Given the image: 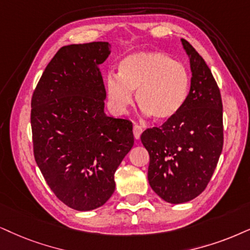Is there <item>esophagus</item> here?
<instances>
[{"instance_id": "1", "label": "esophagus", "mask_w": 250, "mask_h": 250, "mask_svg": "<svg viewBox=\"0 0 250 250\" xmlns=\"http://www.w3.org/2000/svg\"><path fill=\"white\" fill-rule=\"evenodd\" d=\"M142 132H143V128H142L141 125H134V137L136 138V140H140Z\"/></svg>"}]
</instances>
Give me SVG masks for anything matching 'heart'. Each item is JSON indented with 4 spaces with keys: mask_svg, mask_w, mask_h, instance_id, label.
<instances>
[{
    "mask_svg": "<svg viewBox=\"0 0 250 250\" xmlns=\"http://www.w3.org/2000/svg\"><path fill=\"white\" fill-rule=\"evenodd\" d=\"M190 72L182 63L160 52H141L120 62L119 76L106 77V93L110 106L125 113L136 100L144 114L165 122L178 114L190 91Z\"/></svg>",
    "mask_w": 250,
    "mask_h": 250,
    "instance_id": "b5f03b06",
    "label": "heart"
}]
</instances>
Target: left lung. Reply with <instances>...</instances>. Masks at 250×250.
Here are the masks:
<instances>
[{
    "instance_id": "obj_1",
    "label": "left lung",
    "mask_w": 250,
    "mask_h": 250,
    "mask_svg": "<svg viewBox=\"0 0 250 250\" xmlns=\"http://www.w3.org/2000/svg\"><path fill=\"white\" fill-rule=\"evenodd\" d=\"M181 42L191 70L187 102L174 118L141 136L150 156L148 183L172 204L194 200L207 188L224 143L219 88L203 58L187 40Z\"/></svg>"
}]
</instances>
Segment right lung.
<instances>
[{
    "label": "right lung",
    "mask_w": 250,
    "mask_h": 250,
    "mask_svg": "<svg viewBox=\"0 0 250 250\" xmlns=\"http://www.w3.org/2000/svg\"><path fill=\"white\" fill-rule=\"evenodd\" d=\"M109 48L105 41L60 48L31 102L37 165L56 197L78 211L94 210L109 200L115 170L134 145L132 123L104 112L99 65Z\"/></svg>",
    "instance_id": "add662e5"
}]
</instances>
